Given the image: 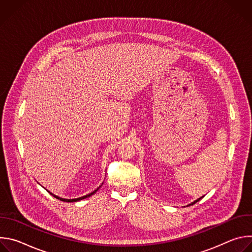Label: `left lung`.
Here are the masks:
<instances>
[{
    "label": "left lung",
    "instance_id": "obj_1",
    "mask_svg": "<svg viewBox=\"0 0 252 252\" xmlns=\"http://www.w3.org/2000/svg\"><path fill=\"white\" fill-rule=\"evenodd\" d=\"M203 196H204V195H203ZM203 196H201V197H199V198H197V199H196V200H194V201H193V202H191V203H189V205H193V204H194V203H195V202H197V201H198V200H200V199H201V198H202V197H203Z\"/></svg>",
    "mask_w": 252,
    "mask_h": 252
}]
</instances>
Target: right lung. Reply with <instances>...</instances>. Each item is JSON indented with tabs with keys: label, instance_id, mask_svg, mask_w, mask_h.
Segmentation results:
<instances>
[{
	"label": "right lung",
	"instance_id": "1",
	"mask_svg": "<svg viewBox=\"0 0 252 252\" xmlns=\"http://www.w3.org/2000/svg\"><path fill=\"white\" fill-rule=\"evenodd\" d=\"M103 184V183H102ZM101 187V185L96 189H94L93 192H91V193H89V194H87V195H84V196H81V197H78V198H73V199H67V198H62V197H60V196H58V195H56V194H54V193H52L51 191H49V190H47L50 194H52L54 197H56L57 199H60L61 201H64V202H76V201H80V200H82V199H85V198H88V197H90L91 195H93L94 193H95L97 190H98V189Z\"/></svg>",
	"mask_w": 252,
	"mask_h": 252
}]
</instances>
